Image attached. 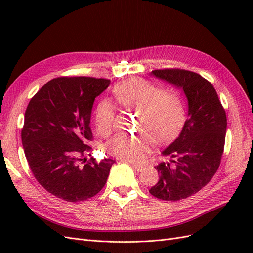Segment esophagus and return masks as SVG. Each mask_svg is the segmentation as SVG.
<instances>
[{
	"label": "esophagus",
	"mask_w": 253,
	"mask_h": 253,
	"mask_svg": "<svg viewBox=\"0 0 253 253\" xmlns=\"http://www.w3.org/2000/svg\"><path fill=\"white\" fill-rule=\"evenodd\" d=\"M132 166H133L134 169L136 171H138V172H141L143 170V168H144L142 165H138V164H132Z\"/></svg>",
	"instance_id": "esophagus-1"
}]
</instances>
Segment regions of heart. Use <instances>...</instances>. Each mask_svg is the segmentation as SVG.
I'll return each mask as SVG.
<instances>
[{
	"label": "heart",
	"mask_w": 253,
	"mask_h": 253,
	"mask_svg": "<svg viewBox=\"0 0 253 253\" xmlns=\"http://www.w3.org/2000/svg\"><path fill=\"white\" fill-rule=\"evenodd\" d=\"M113 95L121 108L137 112V128L142 132L136 136L119 134L108 142L109 154L119 159H143L153 141H170L185 122L186 111L181 98L144 79L134 77L119 82L114 86ZM114 118V106L110 101L102 100L95 111L97 132L108 136L112 132Z\"/></svg>",
	"instance_id": "obj_1"
}]
</instances>
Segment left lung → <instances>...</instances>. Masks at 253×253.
I'll use <instances>...</instances> for the list:
<instances>
[{
    "mask_svg": "<svg viewBox=\"0 0 253 253\" xmlns=\"http://www.w3.org/2000/svg\"><path fill=\"white\" fill-rule=\"evenodd\" d=\"M185 91L188 118L177 138L164 152L170 163L155 167L159 180L150 193L159 200L176 202L195 194L208 183L220 165L224 153L227 117L215 88L200 74L164 68L152 71Z\"/></svg>",
    "mask_w": 253,
    "mask_h": 253,
    "instance_id": "obj_1",
    "label": "left lung"
}]
</instances>
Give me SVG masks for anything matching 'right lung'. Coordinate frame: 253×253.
Instances as JSON below:
<instances>
[{
	"label": "right lung",
	"instance_id": "obj_1",
	"mask_svg": "<svg viewBox=\"0 0 253 253\" xmlns=\"http://www.w3.org/2000/svg\"><path fill=\"white\" fill-rule=\"evenodd\" d=\"M111 80L58 77L30 99L21 137L27 163L40 185L61 200L77 203L104 187L115 160L90 155L89 126L95 98Z\"/></svg>",
	"mask_w": 253,
	"mask_h": 253
}]
</instances>
